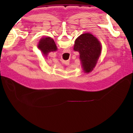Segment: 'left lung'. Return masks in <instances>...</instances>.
Returning <instances> with one entry per match:
<instances>
[{
	"label": "left lung",
	"instance_id": "obj_1",
	"mask_svg": "<svg viewBox=\"0 0 133 133\" xmlns=\"http://www.w3.org/2000/svg\"><path fill=\"white\" fill-rule=\"evenodd\" d=\"M102 45L91 33H84L75 39L74 50L79 53L81 67L84 72H91L97 64L102 51Z\"/></svg>",
	"mask_w": 133,
	"mask_h": 133
}]
</instances>
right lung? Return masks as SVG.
<instances>
[{"label":"right lung","mask_w":133,"mask_h":133,"mask_svg":"<svg viewBox=\"0 0 133 133\" xmlns=\"http://www.w3.org/2000/svg\"><path fill=\"white\" fill-rule=\"evenodd\" d=\"M37 47L44 56H47L50 52L56 51L58 50L54 41L49 36L42 38Z\"/></svg>","instance_id":"add662e5"}]
</instances>
